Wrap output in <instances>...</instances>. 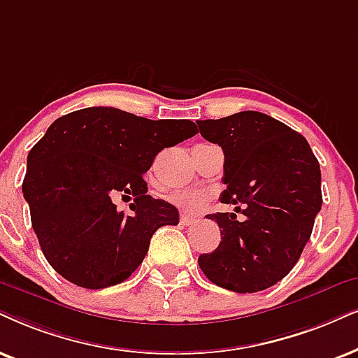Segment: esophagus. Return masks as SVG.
<instances>
[{"label": "esophagus", "mask_w": 358, "mask_h": 358, "mask_svg": "<svg viewBox=\"0 0 358 358\" xmlns=\"http://www.w3.org/2000/svg\"><path fill=\"white\" fill-rule=\"evenodd\" d=\"M193 221H194V218H193V216H189V215H182V216H180V223L185 224V226L192 224Z\"/></svg>", "instance_id": "obj_1"}]
</instances>
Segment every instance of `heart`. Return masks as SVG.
Masks as SVG:
<instances>
[{"mask_svg":"<svg viewBox=\"0 0 358 358\" xmlns=\"http://www.w3.org/2000/svg\"><path fill=\"white\" fill-rule=\"evenodd\" d=\"M170 201L187 213H200L210 203V196L201 189H180L170 194Z\"/></svg>","mask_w":358,"mask_h":358,"instance_id":"b5f03b06","label":"heart"}]
</instances>
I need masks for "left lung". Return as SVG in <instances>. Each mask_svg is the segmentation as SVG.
Returning <instances> with one entry per match:
<instances>
[{"instance_id":"obj_1","label":"left lung","mask_w":358,"mask_h":358,"mask_svg":"<svg viewBox=\"0 0 358 358\" xmlns=\"http://www.w3.org/2000/svg\"><path fill=\"white\" fill-rule=\"evenodd\" d=\"M200 134L224 152L221 243L198 257L208 279L228 291H264L286 278L309 241L322 206L320 166L307 140L273 117L244 110L200 120Z\"/></svg>"}]
</instances>
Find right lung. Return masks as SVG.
<instances>
[{
    "mask_svg": "<svg viewBox=\"0 0 358 358\" xmlns=\"http://www.w3.org/2000/svg\"><path fill=\"white\" fill-rule=\"evenodd\" d=\"M198 134L194 122L150 120L114 107H87L54 120L31 148L22 194L52 269L85 289L125 280L153 233L178 224V210L147 194L153 158ZM134 196L132 215L116 210Z\"/></svg>",
    "mask_w": 358,
    "mask_h": 358,
    "instance_id": "right-lung-1",
    "label": "right lung"
}]
</instances>
